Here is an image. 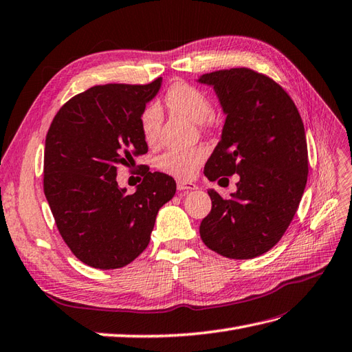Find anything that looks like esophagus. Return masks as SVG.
Instances as JSON below:
<instances>
[{
	"label": "esophagus",
	"instance_id": "34e87169",
	"mask_svg": "<svg viewBox=\"0 0 352 352\" xmlns=\"http://www.w3.org/2000/svg\"><path fill=\"white\" fill-rule=\"evenodd\" d=\"M177 189L178 190H196L198 189V186L196 184H193V183H190V182H178L177 183Z\"/></svg>",
	"mask_w": 352,
	"mask_h": 352
}]
</instances>
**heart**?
<instances>
[{
	"instance_id": "heart-1",
	"label": "heart",
	"mask_w": 352,
	"mask_h": 352,
	"mask_svg": "<svg viewBox=\"0 0 352 352\" xmlns=\"http://www.w3.org/2000/svg\"><path fill=\"white\" fill-rule=\"evenodd\" d=\"M166 104L169 109L182 113L196 122H202L211 113V102L208 96L190 84H174L166 93ZM162 113L159 106L148 104L141 113V132L145 142L157 141ZM207 159V148L202 145L190 148H174L163 153L157 159V168L163 174L178 179H190L196 170Z\"/></svg>"
}]
</instances>
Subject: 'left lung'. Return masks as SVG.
<instances>
[{
	"label": "left lung",
	"instance_id": "1",
	"mask_svg": "<svg viewBox=\"0 0 352 352\" xmlns=\"http://www.w3.org/2000/svg\"><path fill=\"white\" fill-rule=\"evenodd\" d=\"M198 82L213 87L226 116L204 174L210 182L240 177L231 198L208 190L211 211L201 222V239L226 258L259 256L282 239L305 193L309 160L303 121L288 93L263 73L217 70Z\"/></svg>",
	"mask_w": 352,
	"mask_h": 352
}]
</instances>
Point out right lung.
Wrapping results in <instances>:
<instances>
[{"mask_svg": "<svg viewBox=\"0 0 352 352\" xmlns=\"http://www.w3.org/2000/svg\"><path fill=\"white\" fill-rule=\"evenodd\" d=\"M162 87H91L65 103L47 130L43 189L56 228L84 264L112 270L145 250L163 204L173 199V177L150 173L129 195L117 183L121 165L148 151L141 113Z\"/></svg>", "mask_w": 352, "mask_h": 352, "instance_id": "obj_1", "label": "right lung"}]
</instances>
